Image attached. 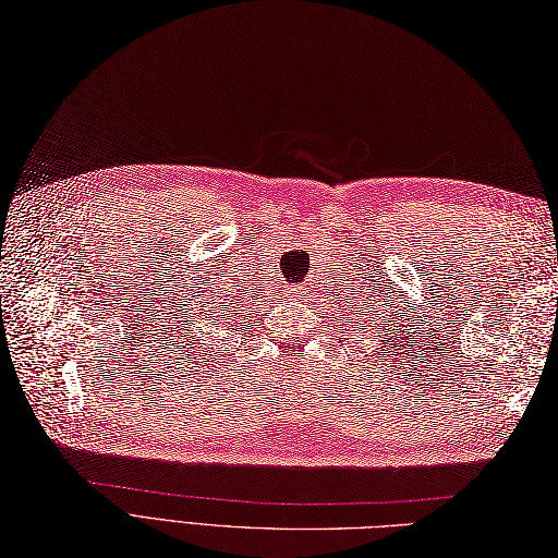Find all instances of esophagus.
Returning a JSON list of instances; mask_svg holds the SVG:
<instances>
[{
	"mask_svg": "<svg viewBox=\"0 0 558 558\" xmlns=\"http://www.w3.org/2000/svg\"><path fill=\"white\" fill-rule=\"evenodd\" d=\"M286 293H289V298H293V300H305L307 298V291L300 289V286H298V289H289Z\"/></svg>",
	"mask_w": 558,
	"mask_h": 558,
	"instance_id": "34e87169",
	"label": "esophagus"
}]
</instances>
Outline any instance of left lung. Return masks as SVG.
I'll return each instance as SVG.
<instances>
[{
	"label": "left lung",
	"instance_id": "1",
	"mask_svg": "<svg viewBox=\"0 0 558 558\" xmlns=\"http://www.w3.org/2000/svg\"><path fill=\"white\" fill-rule=\"evenodd\" d=\"M361 312H363V307H361ZM361 326H363V324H361Z\"/></svg>",
	"mask_w": 558,
	"mask_h": 558
}]
</instances>
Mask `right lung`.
<instances>
[{
	"mask_svg": "<svg viewBox=\"0 0 558 558\" xmlns=\"http://www.w3.org/2000/svg\"><path fill=\"white\" fill-rule=\"evenodd\" d=\"M214 320H216V318H214Z\"/></svg>",
	"mask_w": 558,
	"mask_h": 558,
	"instance_id": "1",
	"label": "right lung"
}]
</instances>
